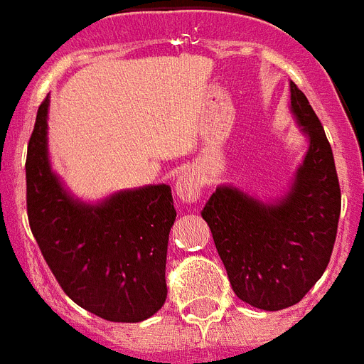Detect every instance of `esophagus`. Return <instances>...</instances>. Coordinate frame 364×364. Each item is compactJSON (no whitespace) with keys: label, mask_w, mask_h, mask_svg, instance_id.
<instances>
[{"label":"esophagus","mask_w":364,"mask_h":364,"mask_svg":"<svg viewBox=\"0 0 364 364\" xmlns=\"http://www.w3.org/2000/svg\"><path fill=\"white\" fill-rule=\"evenodd\" d=\"M176 192L183 202H196L200 194H202V179L194 170H185L177 177Z\"/></svg>","instance_id":"obj_1"}]
</instances>
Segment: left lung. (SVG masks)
<instances>
[{
	"mask_svg": "<svg viewBox=\"0 0 364 364\" xmlns=\"http://www.w3.org/2000/svg\"><path fill=\"white\" fill-rule=\"evenodd\" d=\"M289 93L291 114L309 136L289 191L265 203L220 185L202 209L233 291L262 310L288 309L309 294L329 264L341 217V185L323 127L294 82Z\"/></svg>",
	"mask_w": 364,
	"mask_h": 364,
	"instance_id": "left-lung-1",
	"label": "left lung"
}]
</instances>
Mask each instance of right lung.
Here are the masks:
<instances>
[{
	"mask_svg": "<svg viewBox=\"0 0 364 364\" xmlns=\"http://www.w3.org/2000/svg\"><path fill=\"white\" fill-rule=\"evenodd\" d=\"M48 106H38L26 161L28 218L38 249L63 291L108 321L147 320L166 301L172 188L147 185L99 203L75 198L48 159Z\"/></svg>",
	"mask_w": 364,
	"mask_h": 364,
	"instance_id": "right-lung-1",
	"label": "right lung"
}]
</instances>
